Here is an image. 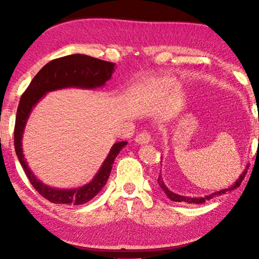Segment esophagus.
Here are the masks:
<instances>
[{
  "label": "esophagus",
  "instance_id": "obj_1",
  "mask_svg": "<svg viewBox=\"0 0 259 259\" xmlns=\"http://www.w3.org/2000/svg\"><path fill=\"white\" fill-rule=\"evenodd\" d=\"M135 140L137 144H147L151 140V136L150 134L146 133V131H143V133L137 135V137H136Z\"/></svg>",
  "mask_w": 259,
  "mask_h": 259
}]
</instances>
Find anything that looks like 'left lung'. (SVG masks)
<instances>
[{
  "label": "left lung",
  "instance_id": "8db88e82",
  "mask_svg": "<svg viewBox=\"0 0 259 259\" xmlns=\"http://www.w3.org/2000/svg\"><path fill=\"white\" fill-rule=\"evenodd\" d=\"M258 143H259V138H258ZM247 168H248V165L245 166L244 171L240 175V177L236 179L233 185H231L230 187H227V188H224V190H221V191H217V192H214V193H211V194H208V195H205V196H200V198H190V196H183V195H179V194H176V193L171 192L168 187L165 186V184L163 183V181H162L161 175L159 176V178H157V183H159V186L162 188V191L165 193V195L168 196V198L171 200V201H175V202H187V203L202 204L207 200L212 199L213 196L226 194V193L233 192L234 190H236V188H238L241 185V183H242V181H243L244 177H245V174H247Z\"/></svg>",
  "mask_w": 259,
  "mask_h": 259
}]
</instances>
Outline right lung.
I'll return each instance as SVG.
<instances>
[{"instance_id": "right-lung-1", "label": "right lung", "mask_w": 259, "mask_h": 259, "mask_svg": "<svg viewBox=\"0 0 259 259\" xmlns=\"http://www.w3.org/2000/svg\"><path fill=\"white\" fill-rule=\"evenodd\" d=\"M114 65H115L114 63L81 54L61 57V58L49 61L46 66H43L41 71L34 76L25 93L21 95L15 124L16 154L18 156L26 176L29 179V183L43 198L49 200L52 203L78 205L89 202L91 199H94L107 183L114 160L128 143L119 142L114 144L98 172L87 185L73 188V190L71 188L60 190V188L50 187L34 176L23 154L21 140H23L25 125L27 123L29 114L32 113L35 105L49 91L64 89V88L96 89V88L103 87L115 71Z\"/></svg>"}]
</instances>
